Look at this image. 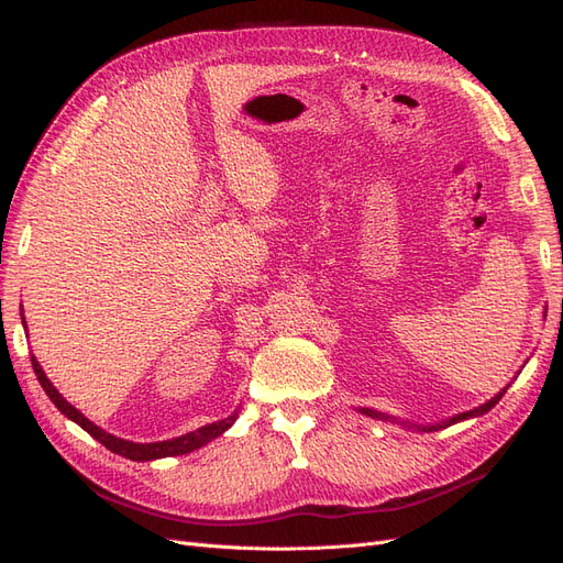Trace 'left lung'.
Segmentation results:
<instances>
[{
  "instance_id": "obj_1",
  "label": "left lung",
  "mask_w": 563,
  "mask_h": 563,
  "mask_svg": "<svg viewBox=\"0 0 563 563\" xmlns=\"http://www.w3.org/2000/svg\"><path fill=\"white\" fill-rule=\"evenodd\" d=\"M507 387H509V385H507ZM507 387H503V389L498 391V395H496V397H490L486 404L472 408V411L457 413V416H453V418H449V420H441V422H434V424H416V422H408V420H397L395 416H387V413H380V411H373V408H360V413L371 416V418H378V420H387V422H399V424H404V428H408V430L432 432V430H444V428H449V424H455V422H463V420H470V418H476V416H484V413H488L490 408L496 406V404L503 399V395L507 391Z\"/></svg>"
}]
</instances>
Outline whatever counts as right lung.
Returning <instances> with one entry per match:
<instances>
[{"mask_svg":"<svg viewBox=\"0 0 563 563\" xmlns=\"http://www.w3.org/2000/svg\"><path fill=\"white\" fill-rule=\"evenodd\" d=\"M21 314H23V312H21ZM21 319H23V327H25V317H21ZM30 362H32V368H35V376H37L40 385L44 387L48 399L54 401V406L58 408V411H60L65 418H70L73 422H77L81 430H87L96 441H100V444H103L106 449H110L112 453L124 455V457H129V460H135V463H145V460L174 457V455L192 453V451H197V449H201V446H207L209 441H213L216 437H220L225 430H230L232 424H234V420H236V411H234L232 416H228V418H223V420L209 422V424H203V428H199V430H195V432L180 434V437H176V439L152 441V444H135V441L119 439V437L106 432L103 428H98V424H93L87 416H84L81 411H77V408L60 395V391L54 387V383H51V380L46 378V373L42 371V366H40L35 354L30 356Z\"/></svg>","mask_w":563,"mask_h":563,"instance_id":"obj_1","label":"right lung"}]
</instances>
